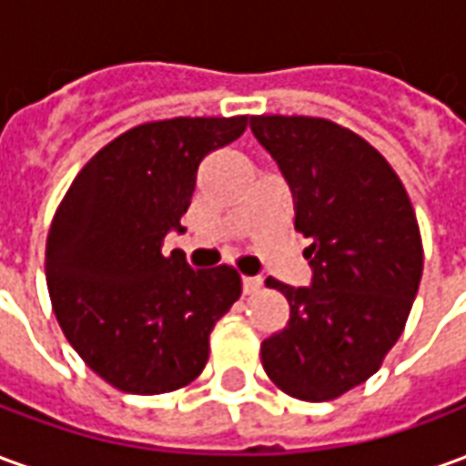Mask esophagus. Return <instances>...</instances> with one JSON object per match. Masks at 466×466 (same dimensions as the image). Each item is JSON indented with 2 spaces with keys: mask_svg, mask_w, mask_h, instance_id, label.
Masks as SVG:
<instances>
[{
  "mask_svg": "<svg viewBox=\"0 0 466 466\" xmlns=\"http://www.w3.org/2000/svg\"><path fill=\"white\" fill-rule=\"evenodd\" d=\"M259 289H262V279H259V277H242L244 294H257Z\"/></svg>",
  "mask_w": 466,
  "mask_h": 466,
  "instance_id": "34e87169",
  "label": "esophagus"
}]
</instances>
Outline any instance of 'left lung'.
Listing matches in <instances>:
<instances>
[{"label": "left lung", "mask_w": 466, "mask_h": 466, "mask_svg": "<svg viewBox=\"0 0 466 466\" xmlns=\"http://www.w3.org/2000/svg\"><path fill=\"white\" fill-rule=\"evenodd\" d=\"M249 127L289 184L294 229L312 239L309 287L267 279L289 322L262 342V367L289 397L337 400L380 370L404 329L424 264L417 217L360 134L317 116L262 115Z\"/></svg>", "instance_id": "8db88e82"}]
</instances>
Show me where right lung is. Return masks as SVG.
Here are the masks:
<instances>
[{
	"mask_svg": "<svg viewBox=\"0 0 466 466\" xmlns=\"http://www.w3.org/2000/svg\"><path fill=\"white\" fill-rule=\"evenodd\" d=\"M247 119L139 124L85 164L56 209L45 259L56 322L116 390L164 394L197 380L214 324L242 294L232 267L192 269L162 242L182 232L204 157L239 139Z\"/></svg>",
	"mask_w": 466,
	"mask_h": 466,
	"instance_id": "obj_1",
	"label": "right lung"
}]
</instances>
